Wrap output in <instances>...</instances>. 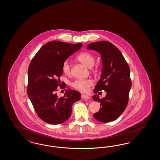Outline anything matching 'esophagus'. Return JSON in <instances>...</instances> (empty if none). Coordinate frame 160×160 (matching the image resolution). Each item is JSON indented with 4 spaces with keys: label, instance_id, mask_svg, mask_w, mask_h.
Wrapping results in <instances>:
<instances>
[{
    "label": "esophagus",
    "instance_id": "1",
    "mask_svg": "<svg viewBox=\"0 0 160 160\" xmlns=\"http://www.w3.org/2000/svg\"><path fill=\"white\" fill-rule=\"evenodd\" d=\"M81 97L85 101H88V100H90V97H88L87 95H85V94H82Z\"/></svg>",
    "mask_w": 160,
    "mask_h": 160
}]
</instances>
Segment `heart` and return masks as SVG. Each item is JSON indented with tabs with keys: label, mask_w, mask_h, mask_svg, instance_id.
<instances>
[{
	"label": "heart",
	"mask_w": 160,
	"mask_h": 160,
	"mask_svg": "<svg viewBox=\"0 0 160 160\" xmlns=\"http://www.w3.org/2000/svg\"><path fill=\"white\" fill-rule=\"evenodd\" d=\"M78 59L88 68H92L95 63V58L88 52H82L78 56ZM70 64L68 60H65L62 64V71L66 74L70 73ZM93 84V82L90 79H76L72 82V86L74 88L82 92H87L89 87Z\"/></svg>",
	"instance_id": "obj_1"
}]
</instances>
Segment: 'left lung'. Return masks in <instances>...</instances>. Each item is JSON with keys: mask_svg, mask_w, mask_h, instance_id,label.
<instances>
[{"mask_svg": "<svg viewBox=\"0 0 160 160\" xmlns=\"http://www.w3.org/2000/svg\"><path fill=\"white\" fill-rule=\"evenodd\" d=\"M87 48L97 51L102 58L100 79L93 92L104 90L107 93L102 98L96 94L92 96V99L102 106L93 116L102 122L114 121L124 112L128 101L131 87L129 66L121 52L109 42L92 43Z\"/></svg>", "mask_w": 160, "mask_h": 160, "instance_id": "obj_1", "label": "left lung"}]
</instances>
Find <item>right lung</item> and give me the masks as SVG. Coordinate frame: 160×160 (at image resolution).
<instances>
[{"mask_svg": "<svg viewBox=\"0 0 160 160\" xmlns=\"http://www.w3.org/2000/svg\"><path fill=\"white\" fill-rule=\"evenodd\" d=\"M82 46V43L50 42L40 48L29 65L28 95L39 117L48 124L66 121L72 114L73 103L80 99L77 91L68 89L62 97L56 91L61 85L63 62Z\"/></svg>", "mask_w": 160, "mask_h": 160, "instance_id": "add662e5", "label": "right lung"}]
</instances>
